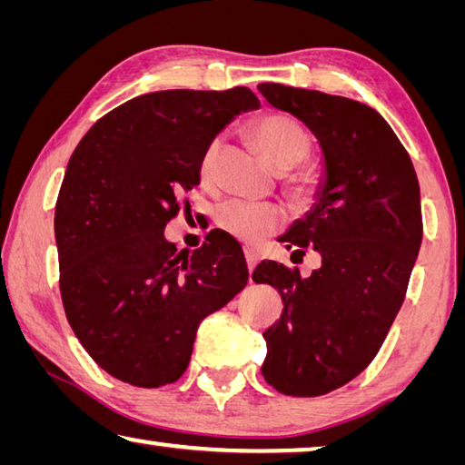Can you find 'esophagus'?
Masks as SVG:
<instances>
[{
    "instance_id": "1",
    "label": "esophagus",
    "mask_w": 465,
    "mask_h": 465,
    "mask_svg": "<svg viewBox=\"0 0 465 465\" xmlns=\"http://www.w3.org/2000/svg\"><path fill=\"white\" fill-rule=\"evenodd\" d=\"M244 254H246V262H248V269H250V272H252V269L256 267V264H259V252H256L254 248H246L244 250Z\"/></svg>"
}]
</instances>
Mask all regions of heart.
Segmentation results:
<instances>
[{"label": "heart", "mask_w": 465, "mask_h": 465, "mask_svg": "<svg viewBox=\"0 0 465 465\" xmlns=\"http://www.w3.org/2000/svg\"><path fill=\"white\" fill-rule=\"evenodd\" d=\"M254 143L262 157L277 169H292L311 154V136L308 132L285 114H267L252 124ZM219 138L211 140L201 157V175L204 182H213L217 173ZM311 188L306 178L293 182V193L304 196ZM217 223L221 230L232 233L242 242H259L275 233L283 225V213L271 203H252L244 198H232L219 204Z\"/></svg>", "instance_id": "obj_1"}]
</instances>
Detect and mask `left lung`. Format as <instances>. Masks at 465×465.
Instances as JSON below:
<instances>
[{"label": "left lung", "instance_id": "left-lung-1", "mask_svg": "<svg viewBox=\"0 0 465 465\" xmlns=\"http://www.w3.org/2000/svg\"><path fill=\"white\" fill-rule=\"evenodd\" d=\"M259 91L312 130L327 169L319 203L282 238L293 254L316 250L321 267L302 277L262 261L252 272L283 300L262 333V377L283 395H325L372 362L400 312L422 242L420 186L408 151L372 107L277 83Z\"/></svg>", "mask_w": 465, "mask_h": 465}]
</instances>
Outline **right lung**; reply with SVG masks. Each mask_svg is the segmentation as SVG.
<instances>
[{
  "label": "right lung",
  "instance_id": "add662e5",
  "mask_svg": "<svg viewBox=\"0 0 465 465\" xmlns=\"http://www.w3.org/2000/svg\"><path fill=\"white\" fill-rule=\"evenodd\" d=\"M259 105L246 86L146 93L74 149L55 203L60 292L78 341L112 377L146 389L178 381L201 321L244 290L232 235L215 232L178 254L163 230L201 183L206 144Z\"/></svg>",
  "mask_w": 465,
  "mask_h": 465
}]
</instances>
